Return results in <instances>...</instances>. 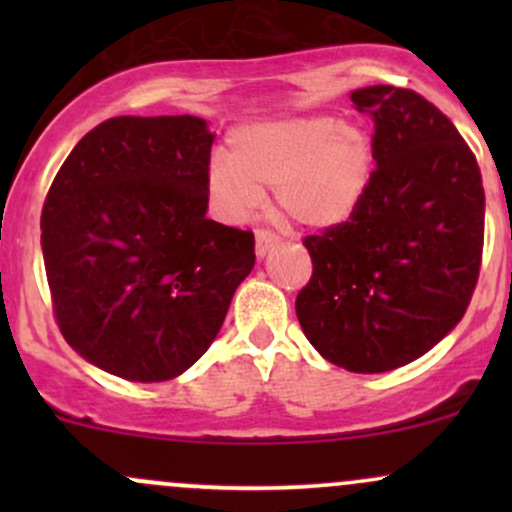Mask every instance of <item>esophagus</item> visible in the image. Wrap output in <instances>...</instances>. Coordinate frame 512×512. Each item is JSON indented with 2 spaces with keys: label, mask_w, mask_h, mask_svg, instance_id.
I'll use <instances>...</instances> for the list:
<instances>
[{
  "label": "esophagus",
  "mask_w": 512,
  "mask_h": 512,
  "mask_svg": "<svg viewBox=\"0 0 512 512\" xmlns=\"http://www.w3.org/2000/svg\"><path fill=\"white\" fill-rule=\"evenodd\" d=\"M276 245H279V236H276V233L267 231V228H257V233H255L257 257H264L267 252H272Z\"/></svg>",
  "instance_id": "1"
}]
</instances>
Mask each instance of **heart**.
Segmentation results:
<instances>
[{
	"mask_svg": "<svg viewBox=\"0 0 512 512\" xmlns=\"http://www.w3.org/2000/svg\"><path fill=\"white\" fill-rule=\"evenodd\" d=\"M373 139L330 115L255 122L228 137L226 158L207 168V195L221 219L240 221L274 187V204L305 228L325 231L354 214L368 190Z\"/></svg>",
	"mask_w": 512,
	"mask_h": 512,
	"instance_id": "1",
	"label": "heart"
}]
</instances>
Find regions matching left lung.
<instances>
[{
    "instance_id": "obj_1",
    "label": "left lung",
    "mask_w": 512,
    "mask_h": 512,
    "mask_svg": "<svg viewBox=\"0 0 512 512\" xmlns=\"http://www.w3.org/2000/svg\"><path fill=\"white\" fill-rule=\"evenodd\" d=\"M351 101L375 122V170L349 219L303 240L313 276L296 315L334 366L385 373L462 320L481 267L484 185L472 149L424 96L368 86Z\"/></svg>"
}]
</instances>
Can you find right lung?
<instances>
[{"instance_id":"1","label":"right lung","mask_w":512,"mask_h":512,"mask_svg":"<svg viewBox=\"0 0 512 512\" xmlns=\"http://www.w3.org/2000/svg\"><path fill=\"white\" fill-rule=\"evenodd\" d=\"M211 144L195 115L110 117L52 180L40 216L52 310L105 373L178 378L255 267V236L207 219Z\"/></svg>"}]
</instances>
